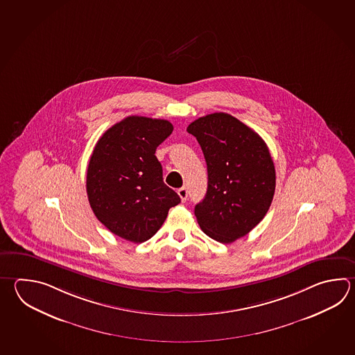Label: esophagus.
I'll list each match as a JSON object with an SVG mask.
<instances>
[{"mask_svg": "<svg viewBox=\"0 0 355 355\" xmlns=\"http://www.w3.org/2000/svg\"><path fill=\"white\" fill-rule=\"evenodd\" d=\"M178 196L181 197L182 201L184 202L187 200V197H189V189H186V187H182V189H178Z\"/></svg>", "mask_w": 355, "mask_h": 355, "instance_id": "esophagus-1", "label": "esophagus"}]
</instances>
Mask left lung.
<instances>
[{
  "label": "left lung",
  "mask_w": 355,
  "mask_h": 355,
  "mask_svg": "<svg viewBox=\"0 0 355 355\" xmlns=\"http://www.w3.org/2000/svg\"><path fill=\"white\" fill-rule=\"evenodd\" d=\"M207 164V192L195 215L211 239L229 244L266 216L275 189V163L264 140L236 117L215 112L187 128Z\"/></svg>",
  "instance_id": "1"
}]
</instances>
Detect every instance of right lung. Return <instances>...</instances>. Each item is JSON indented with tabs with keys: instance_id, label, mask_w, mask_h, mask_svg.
Here are the masks:
<instances>
[{
	"instance_id": "1",
	"label": "right lung",
	"mask_w": 355,
	"mask_h": 355,
	"mask_svg": "<svg viewBox=\"0 0 355 355\" xmlns=\"http://www.w3.org/2000/svg\"><path fill=\"white\" fill-rule=\"evenodd\" d=\"M173 131L162 119L129 116L105 131L88 163V201L110 232L132 243L150 239L180 196L163 182L155 157Z\"/></svg>"
}]
</instances>
